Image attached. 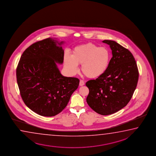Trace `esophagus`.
<instances>
[{
    "instance_id": "1",
    "label": "esophagus",
    "mask_w": 156,
    "mask_h": 156,
    "mask_svg": "<svg viewBox=\"0 0 156 156\" xmlns=\"http://www.w3.org/2000/svg\"><path fill=\"white\" fill-rule=\"evenodd\" d=\"M84 85H85V82H84V81H83L82 80H80L79 83L80 86H83Z\"/></svg>"
}]
</instances>
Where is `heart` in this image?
Instances as JSON below:
<instances>
[{"label": "heart", "mask_w": 156, "mask_h": 156, "mask_svg": "<svg viewBox=\"0 0 156 156\" xmlns=\"http://www.w3.org/2000/svg\"><path fill=\"white\" fill-rule=\"evenodd\" d=\"M111 54L107 48L100 47L92 43H87L74 48L72 55L65 53L64 64L70 75L79 71L81 64L83 73L88 77L95 79L101 76L108 69Z\"/></svg>", "instance_id": "b5f03b06"}]
</instances>
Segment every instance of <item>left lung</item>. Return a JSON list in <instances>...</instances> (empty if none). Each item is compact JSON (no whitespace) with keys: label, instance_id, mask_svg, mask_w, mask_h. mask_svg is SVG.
Returning a JSON list of instances; mask_svg holds the SVG:
<instances>
[{"label":"left lung","instance_id":"obj_1","mask_svg":"<svg viewBox=\"0 0 156 156\" xmlns=\"http://www.w3.org/2000/svg\"><path fill=\"white\" fill-rule=\"evenodd\" d=\"M103 42L110 46L112 57L103 75L86 82L90 90L86 101L97 113L108 115L129 102L137 86L139 71L134 57L128 49L112 40Z\"/></svg>","mask_w":156,"mask_h":156}]
</instances>
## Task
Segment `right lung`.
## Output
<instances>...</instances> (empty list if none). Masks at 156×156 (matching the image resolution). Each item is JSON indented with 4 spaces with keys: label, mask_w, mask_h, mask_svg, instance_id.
Masks as SVG:
<instances>
[{
    "label": "right lung",
    "mask_w": 156,
    "mask_h": 156,
    "mask_svg": "<svg viewBox=\"0 0 156 156\" xmlns=\"http://www.w3.org/2000/svg\"><path fill=\"white\" fill-rule=\"evenodd\" d=\"M63 43L51 37L35 42L24 51L16 69L24 103L42 116L63 111L79 85V79L64 76L57 65L63 63Z\"/></svg>",
    "instance_id": "right-lung-1"
}]
</instances>
